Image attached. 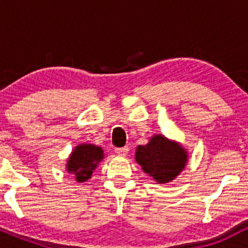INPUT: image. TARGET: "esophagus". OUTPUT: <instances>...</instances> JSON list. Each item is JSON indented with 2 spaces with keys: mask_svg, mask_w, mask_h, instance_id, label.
I'll use <instances>...</instances> for the list:
<instances>
[{
  "mask_svg": "<svg viewBox=\"0 0 248 248\" xmlns=\"http://www.w3.org/2000/svg\"><path fill=\"white\" fill-rule=\"evenodd\" d=\"M128 152H129V149H128V147H122V148H116L115 149V153L118 154V155L120 156H126Z\"/></svg>",
  "mask_w": 248,
  "mask_h": 248,
  "instance_id": "obj_1",
  "label": "esophagus"
}]
</instances>
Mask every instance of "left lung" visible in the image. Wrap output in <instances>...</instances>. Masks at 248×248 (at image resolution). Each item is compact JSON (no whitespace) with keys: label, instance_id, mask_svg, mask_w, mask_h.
Listing matches in <instances>:
<instances>
[{"label":"left lung","instance_id":"8db88e82","mask_svg":"<svg viewBox=\"0 0 248 248\" xmlns=\"http://www.w3.org/2000/svg\"><path fill=\"white\" fill-rule=\"evenodd\" d=\"M135 160L157 183L175 179L186 166L187 153L181 144L156 134L146 146L136 148Z\"/></svg>","mask_w":248,"mask_h":248}]
</instances>
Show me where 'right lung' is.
Masks as SVG:
<instances>
[{"label":"right lung","instance_id":"obj_1","mask_svg":"<svg viewBox=\"0 0 248 248\" xmlns=\"http://www.w3.org/2000/svg\"><path fill=\"white\" fill-rule=\"evenodd\" d=\"M104 158V150L94 144H79L70 155L66 170L76 176L77 182L87 181L92 176L93 170Z\"/></svg>","mask_w":248,"mask_h":248}]
</instances>
